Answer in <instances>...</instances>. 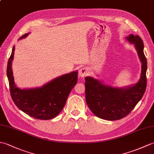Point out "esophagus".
I'll list each match as a JSON object with an SVG mask.
<instances>
[{"label":"esophagus","mask_w":154,"mask_h":154,"mask_svg":"<svg viewBox=\"0 0 154 154\" xmlns=\"http://www.w3.org/2000/svg\"><path fill=\"white\" fill-rule=\"evenodd\" d=\"M88 73V69L87 68L85 67H82L80 69L79 71V75L81 77H84L85 76H86Z\"/></svg>","instance_id":"1"}]
</instances>
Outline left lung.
I'll list each match as a JSON object with an SVG mask.
<instances>
[{
	"mask_svg": "<svg viewBox=\"0 0 154 154\" xmlns=\"http://www.w3.org/2000/svg\"><path fill=\"white\" fill-rule=\"evenodd\" d=\"M126 38L134 45L142 63L141 76L138 83L119 88L108 85L92 77L85 78L87 105L94 115L104 120H116L126 116L142 99L146 91L147 60L143 41L137 35L130 34Z\"/></svg>",
	"mask_w": 154,
	"mask_h": 154,
	"instance_id": "8db88e82",
	"label": "left lung"
}]
</instances>
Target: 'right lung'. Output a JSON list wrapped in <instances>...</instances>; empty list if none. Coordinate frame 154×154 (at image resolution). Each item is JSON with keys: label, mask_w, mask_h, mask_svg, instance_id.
Listing matches in <instances>:
<instances>
[{"label": "right lung", "mask_w": 154, "mask_h": 154, "mask_svg": "<svg viewBox=\"0 0 154 154\" xmlns=\"http://www.w3.org/2000/svg\"><path fill=\"white\" fill-rule=\"evenodd\" d=\"M28 34L27 33L22 35L19 40L27 37ZM14 50V45L6 70L13 101L20 110L34 119H54L63 109L69 94L77 84L78 71H73L55 78L41 87L21 89L15 84L12 70Z\"/></svg>", "instance_id": "obj_1"}]
</instances>
